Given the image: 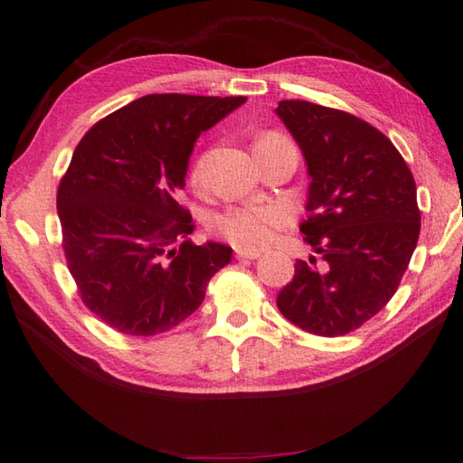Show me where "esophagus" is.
I'll use <instances>...</instances> for the list:
<instances>
[{"label": "esophagus", "instance_id": "34e87169", "mask_svg": "<svg viewBox=\"0 0 463 463\" xmlns=\"http://www.w3.org/2000/svg\"><path fill=\"white\" fill-rule=\"evenodd\" d=\"M236 258H239V260H256V258H260V252L258 250H236Z\"/></svg>", "mask_w": 463, "mask_h": 463}]
</instances>
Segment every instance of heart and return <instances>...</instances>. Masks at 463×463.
<instances>
[{
    "label": "heart",
    "instance_id": "1",
    "mask_svg": "<svg viewBox=\"0 0 463 463\" xmlns=\"http://www.w3.org/2000/svg\"><path fill=\"white\" fill-rule=\"evenodd\" d=\"M280 139H282L280 136L268 134L258 139L256 146L280 142ZM203 181H205V157L197 159V164L193 165V171H191L193 185L199 187L203 185ZM286 221L288 217L282 207L264 203V205L236 207L227 211L224 214H221L217 222H214V231H217L224 241H229L234 249L260 250L274 241L276 232L284 227Z\"/></svg>",
    "mask_w": 463,
    "mask_h": 463
}]
</instances>
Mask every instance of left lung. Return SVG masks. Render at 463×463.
<instances>
[{
	"mask_svg": "<svg viewBox=\"0 0 463 463\" xmlns=\"http://www.w3.org/2000/svg\"><path fill=\"white\" fill-rule=\"evenodd\" d=\"M276 114L306 157L309 187L299 224L321 264L298 260L278 309L304 331L339 337L394 296L420 234L416 183L377 128L343 110L282 100Z\"/></svg>",
	"mask_w": 463,
	"mask_h": 463,
	"instance_id": "obj_1",
	"label": "left lung"
}]
</instances>
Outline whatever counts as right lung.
I'll list each match as a JSON object with an SVG mask.
<instances>
[{
  "instance_id": "right-lung-1",
  "label": "right lung",
  "mask_w": 463,
  "mask_h": 463,
  "mask_svg": "<svg viewBox=\"0 0 463 463\" xmlns=\"http://www.w3.org/2000/svg\"><path fill=\"white\" fill-rule=\"evenodd\" d=\"M244 96L147 94L96 122L57 191L62 250L84 306L132 337L174 329L195 311L231 246L193 244L179 205L201 132Z\"/></svg>"
}]
</instances>
